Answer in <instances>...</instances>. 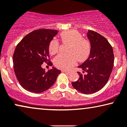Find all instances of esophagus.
Returning a JSON list of instances; mask_svg holds the SVG:
<instances>
[{"label": "esophagus", "instance_id": "obj_1", "mask_svg": "<svg viewBox=\"0 0 127 127\" xmlns=\"http://www.w3.org/2000/svg\"><path fill=\"white\" fill-rule=\"evenodd\" d=\"M62 72H64V73H66V74H69V73H70V72H69V71H65V70H62Z\"/></svg>", "mask_w": 127, "mask_h": 127}]
</instances>
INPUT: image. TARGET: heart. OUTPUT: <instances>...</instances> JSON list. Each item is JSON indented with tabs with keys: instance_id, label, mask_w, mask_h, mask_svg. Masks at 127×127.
Wrapping results in <instances>:
<instances>
[{
	"instance_id": "obj_1",
	"label": "heart",
	"mask_w": 127,
	"mask_h": 127,
	"mask_svg": "<svg viewBox=\"0 0 127 127\" xmlns=\"http://www.w3.org/2000/svg\"><path fill=\"white\" fill-rule=\"evenodd\" d=\"M63 43L68 44L67 54H59L54 59V64L58 68L69 69L76 62H83L88 58L91 52V44L89 40L83 38L82 34L76 30H69L60 34ZM49 52L55 54L59 49V42L54 38L49 44Z\"/></svg>"
}]
</instances>
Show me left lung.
<instances>
[{"label":"left lung","instance_id":"obj_1","mask_svg":"<svg viewBox=\"0 0 127 127\" xmlns=\"http://www.w3.org/2000/svg\"><path fill=\"white\" fill-rule=\"evenodd\" d=\"M87 37L92 47L90 56L78 66L83 71L78 72L79 79L72 82L76 90L87 94L98 92L105 86L114 65L113 48L108 41L93 30H89Z\"/></svg>","mask_w":127,"mask_h":127}]
</instances>
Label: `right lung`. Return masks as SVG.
I'll return each mask as SVG.
<instances>
[{
  "label": "right lung",
  "instance_id": "add662e5",
  "mask_svg": "<svg viewBox=\"0 0 127 127\" xmlns=\"http://www.w3.org/2000/svg\"><path fill=\"white\" fill-rule=\"evenodd\" d=\"M58 32L45 29L34 30L16 46L12 58L14 72L19 84L27 91L40 93L48 90L61 72L54 67L48 71L41 67L44 63L52 64L48 47Z\"/></svg>",
  "mask_w": 127,
  "mask_h": 127
}]
</instances>
